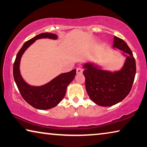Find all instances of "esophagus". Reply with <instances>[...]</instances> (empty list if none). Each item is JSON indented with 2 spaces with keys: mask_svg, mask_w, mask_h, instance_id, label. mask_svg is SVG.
Masks as SVG:
<instances>
[{
  "mask_svg": "<svg viewBox=\"0 0 147 147\" xmlns=\"http://www.w3.org/2000/svg\"><path fill=\"white\" fill-rule=\"evenodd\" d=\"M76 73L78 74H81L83 73V69L80 67H78V68L76 69Z\"/></svg>",
  "mask_w": 147,
  "mask_h": 147,
  "instance_id": "34e87169",
  "label": "esophagus"
}]
</instances>
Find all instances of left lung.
I'll list each match as a JSON object with an SVG mask.
<instances>
[{
  "mask_svg": "<svg viewBox=\"0 0 147 147\" xmlns=\"http://www.w3.org/2000/svg\"><path fill=\"white\" fill-rule=\"evenodd\" d=\"M112 49L120 51L126 57L123 67L119 70H104L91 62L83 66L88 95L101 107H111L123 100L131 89L136 74L135 60L127 43L114 36Z\"/></svg>",
  "mask_w": 147,
  "mask_h": 147,
  "instance_id": "obj_1",
  "label": "left lung"
}]
</instances>
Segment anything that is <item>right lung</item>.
Returning <instances> with one entry per match:
<instances>
[{"label": "right lung", "instance_id": "1", "mask_svg": "<svg viewBox=\"0 0 147 147\" xmlns=\"http://www.w3.org/2000/svg\"><path fill=\"white\" fill-rule=\"evenodd\" d=\"M46 38L56 40L58 36L54 33H42L28 40L17 54L13 66V78L22 96L29 105L39 110L50 109L57 106L64 97L67 87L73 81L76 74V69H74L67 73L60 74L41 86H32L24 81L20 70L22 55L36 40Z\"/></svg>", "mask_w": 147, "mask_h": 147}]
</instances>
